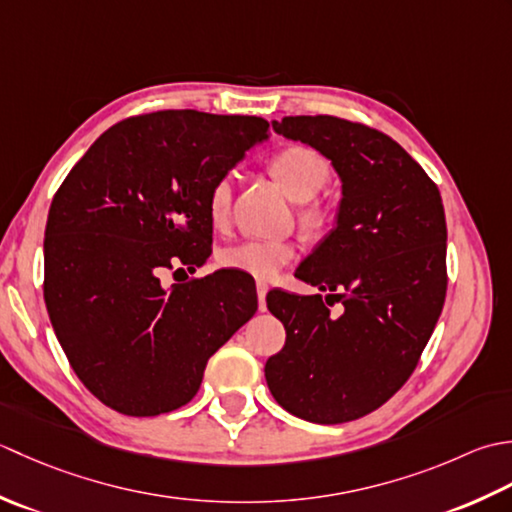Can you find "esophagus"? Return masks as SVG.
<instances>
[{
	"instance_id": "obj_1",
	"label": "esophagus",
	"mask_w": 512,
	"mask_h": 512,
	"mask_svg": "<svg viewBox=\"0 0 512 512\" xmlns=\"http://www.w3.org/2000/svg\"><path fill=\"white\" fill-rule=\"evenodd\" d=\"M267 291H269V285L263 283V280H258V283H256V294H258V309L260 311H267V302H265Z\"/></svg>"
}]
</instances>
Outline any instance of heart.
Here are the masks:
<instances>
[{
    "label": "heart",
    "mask_w": 512,
    "mask_h": 512,
    "mask_svg": "<svg viewBox=\"0 0 512 512\" xmlns=\"http://www.w3.org/2000/svg\"><path fill=\"white\" fill-rule=\"evenodd\" d=\"M269 172L276 183L283 187L285 194L294 201H309L322 187L327 185L331 168L327 159L307 145H289V148L276 152L269 161ZM232 201H234V179L232 174H225L216 179L207 192V218L216 229L227 227L232 218ZM300 223L309 232L322 234L333 225V210L327 203H307L300 207ZM298 247L291 241H241L236 245L225 247L218 260L227 269L243 271L260 280L274 278L280 269L289 265L296 258Z\"/></svg>",
    "instance_id": "heart-1"
}]
</instances>
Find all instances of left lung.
<instances>
[{"label": "left lung", "mask_w": 512, "mask_h": 512, "mask_svg": "<svg viewBox=\"0 0 512 512\" xmlns=\"http://www.w3.org/2000/svg\"><path fill=\"white\" fill-rule=\"evenodd\" d=\"M274 130L327 156L342 181L338 225L296 269L325 298L267 294L285 347L265 364L285 411L316 424L367 415L411 378L446 298V218L437 185L400 143L316 114ZM333 301L343 305L331 315Z\"/></svg>", "instance_id": "1"}]
</instances>
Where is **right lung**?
Returning a JSON list of instances; mask_svg holds the SVG:
<instances>
[{"label": "right lung", "mask_w": 512, "mask_h": 512, "mask_svg": "<svg viewBox=\"0 0 512 512\" xmlns=\"http://www.w3.org/2000/svg\"><path fill=\"white\" fill-rule=\"evenodd\" d=\"M269 137L243 114L161 110L119 121L68 172L44 238V298L72 371L97 400L150 417L190 402L258 298L223 271L163 287L212 254L207 192ZM174 271V276H176Z\"/></svg>", "instance_id": "obj_1"}]
</instances>
